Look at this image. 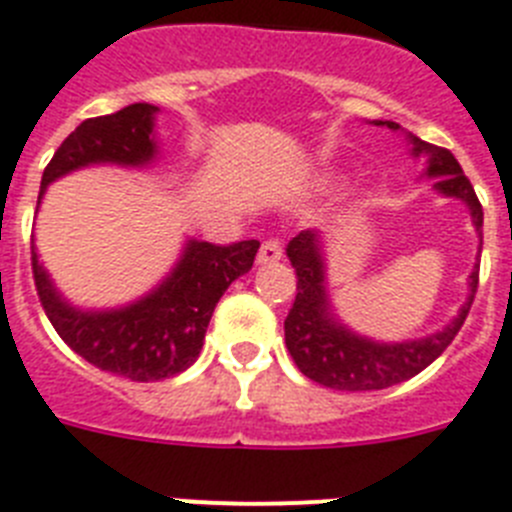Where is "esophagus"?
I'll return each instance as SVG.
<instances>
[{"instance_id":"esophagus-1","label":"esophagus","mask_w":512,"mask_h":512,"mask_svg":"<svg viewBox=\"0 0 512 512\" xmlns=\"http://www.w3.org/2000/svg\"><path fill=\"white\" fill-rule=\"evenodd\" d=\"M282 259V246L280 240L266 238L259 248V264H272V261Z\"/></svg>"}]
</instances>
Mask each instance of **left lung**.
<instances>
[{
  "label": "left lung",
  "mask_w": 512,
  "mask_h": 512,
  "mask_svg": "<svg viewBox=\"0 0 512 512\" xmlns=\"http://www.w3.org/2000/svg\"><path fill=\"white\" fill-rule=\"evenodd\" d=\"M387 128L398 130L400 125L387 122ZM413 151L416 154L424 151L429 156V175L437 177V183H434L437 190H442L445 196L466 201L476 230L481 232L484 211H481L474 185L460 170L458 159L442 146H429L418 138H413ZM287 259H290L295 277H298V285H295L298 293H295V301L285 319L287 350H290L301 374L324 384V387L342 392L384 390V387H392V384H400L421 374L455 340V335L466 322L468 311H471L476 287H479V266H476L471 272V295H468L466 306L460 308L458 319L453 324H447L442 332L424 337V340L382 345V342L350 335L348 329L340 327L329 316L327 293H324L322 251H319L316 232L303 230L301 235H295L287 246Z\"/></svg>",
  "instance_id": "obj_1"
}]
</instances>
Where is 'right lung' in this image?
I'll list each match as a JSON object with an SVG mask.
<instances>
[{
	"label": "right lung",
	"mask_w": 512,
	"mask_h": 512,
	"mask_svg": "<svg viewBox=\"0 0 512 512\" xmlns=\"http://www.w3.org/2000/svg\"><path fill=\"white\" fill-rule=\"evenodd\" d=\"M154 112L151 104H130L107 117L80 122L46 164L41 196L59 175L86 164L151 162ZM256 251L259 240H240L230 246L190 240L183 261L162 287L133 306L104 314H83L67 306L38 264L33 246L31 264L38 301L57 335L80 358L130 382H159L196 361L214 306L230 282L251 269Z\"/></svg>",
	"instance_id": "add662e5"
}]
</instances>
